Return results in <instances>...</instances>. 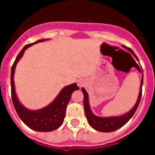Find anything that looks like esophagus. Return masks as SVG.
I'll return each instance as SVG.
<instances>
[{"label": "esophagus", "mask_w": 155, "mask_h": 155, "mask_svg": "<svg viewBox=\"0 0 155 155\" xmlns=\"http://www.w3.org/2000/svg\"><path fill=\"white\" fill-rule=\"evenodd\" d=\"M84 84H85V81H84V80H83V79L78 80V85L80 87H83Z\"/></svg>", "instance_id": "obj_1"}]
</instances>
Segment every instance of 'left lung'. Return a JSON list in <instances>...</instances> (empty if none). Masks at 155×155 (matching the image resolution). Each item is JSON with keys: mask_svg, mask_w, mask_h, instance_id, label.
<instances>
[{"mask_svg": "<svg viewBox=\"0 0 155 155\" xmlns=\"http://www.w3.org/2000/svg\"><path fill=\"white\" fill-rule=\"evenodd\" d=\"M127 50L130 51L134 54L135 58L138 60L135 53H134L132 50L129 49V48L125 47ZM143 75H142L141 82H140V88L139 95H138L137 100L136 103L134 105V107L130 110L127 112L125 114L122 115V116H109V117H100L97 116L92 113L91 110L89 105V98H88V94L87 92L85 91L84 87H82L81 91L84 94V113H85V116L87 118V123L89 125L94 129L95 130L100 131V132L104 133H109L113 132V131L116 130L118 129L124 127L129 120L132 118V116L136 112L137 109L138 105H139L140 102V98L142 95V86H143Z\"/></svg>", "mask_w": 155, "mask_h": 155, "instance_id": "1", "label": "left lung"}]
</instances>
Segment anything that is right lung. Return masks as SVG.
<instances>
[{
	"instance_id": "right-lung-1",
	"label": "right lung",
	"mask_w": 155,
	"mask_h": 155,
	"mask_svg": "<svg viewBox=\"0 0 155 155\" xmlns=\"http://www.w3.org/2000/svg\"><path fill=\"white\" fill-rule=\"evenodd\" d=\"M46 40H48V39H39L33 43H30L24 46V48L16 57L15 61L12 67V71H11V87H12V98L14 107L20 119L27 127L39 132L53 131L58 129L62 125L64 117H65L66 108L71 99V94L74 91L79 89L76 83L63 87L62 90L60 91L55 99L53 100L51 103L49 104L46 107L38 109V110H31V109H27L19 102L15 92V81H14V75H15V71L17 63L22 57L25 50H26L27 48L35 43L44 42Z\"/></svg>"
}]
</instances>
